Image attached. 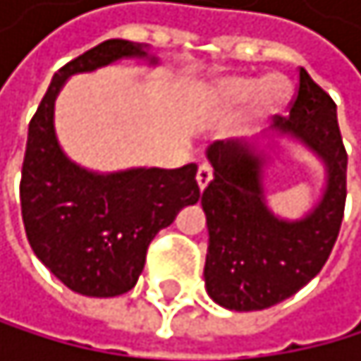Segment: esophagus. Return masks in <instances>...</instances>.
Returning <instances> with one entry per match:
<instances>
[{
	"instance_id": "34e87169",
	"label": "esophagus",
	"mask_w": 361,
	"mask_h": 361,
	"mask_svg": "<svg viewBox=\"0 0 361 361\" xmlns=\"http://www.w3.org/2000/svg\"><path fill=\"white\" fill-rule=\"evenodd\" d=\"M212 175H214V171H212V166L207 164V162H203V164L199 166V171H197V184H199V188H201V190H203L207 184H210Z\"/></svg>"
}]
</instances>
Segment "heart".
Returning <instances> with one entry per match:
<instances>
[{
    "label": "heart",
    "mask_w": 361,
    "mask_h": 361,
    "mask_svg": "<svg viewBox=\"0 0 361 361\" xmlns=\"http://www.w3.org/2000/svg\"><path fill=\"white\" fill-rule=\"evenodd\" d=\"M259 92V104L273 112L290 97V84L283 78H229L221 84V94L229 104H245Z\"/></svg>",
    "instance_id": "b5f03b06"
}]
</instances>
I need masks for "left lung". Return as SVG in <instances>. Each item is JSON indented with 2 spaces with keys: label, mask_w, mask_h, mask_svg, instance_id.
Segmentation results:
<instances>
[{
  "label": "left lung",
  "mask_w": 361,
  "mask_h": 361,
  "mask_svg": "<svg viewBox=\"0 0 361 361\" xmlns=\"http://www.w3.org/2000/svg\"><path fill=\"white\" fill-rule=\"evenodd\" d=\"M275 128L325 160L327 190L307 219L279 221L262 201V158L231 140L207 149L214 179L201 195L210 231L203 277L207 295L235 312L267 310L299 293L329 259L344 216L349 158L336 104L303 66L290 114H277Z\"/></svg>",
  "instance_id": "obj_1"
}]
</instances>
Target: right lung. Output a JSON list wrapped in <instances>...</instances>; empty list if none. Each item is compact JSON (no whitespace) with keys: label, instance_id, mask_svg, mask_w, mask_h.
<instances>
[{"label":"right lung","instance_id":"obj_1","mask_svg":"<svg viewBox=\"0 0 361 361\" xmlns=\"http://www.w3.org/2000/svg\"><path fill=\"white\" fill-rule=\"evenodd\" d=\"M132 56L147 54L130 40L110 38L66 62L27 130L19 190L30 247L66 288L86 297L132 290L149 243L201 197L197 164L94 175L66 160L58 147L54 102L64 80Z\"/></svg>","mask_w":361,"mask_h":361}]
</instances>
